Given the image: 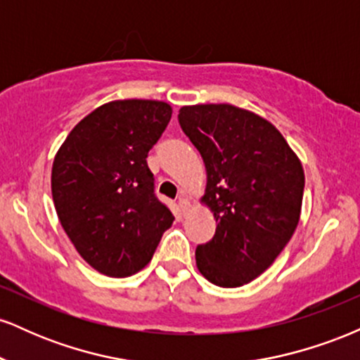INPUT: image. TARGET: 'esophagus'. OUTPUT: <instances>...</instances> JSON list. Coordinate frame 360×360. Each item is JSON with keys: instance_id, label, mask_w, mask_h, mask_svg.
<instances>
[{"instance_id": "1", "label": "esophagus", "mask_w": 360, "mask_h": 360, "mask_svg": "<svg viewBox=\"0 0 360 360\" xmlns=\"http://www.w3.org/2000/svg\"><path fill=\"white\" fill-rule=\"evenodd\" d=\"M179 206L183 212H186V210L189 208V200H188V196H186V193L179 194Z\"/></svg>"}]
</instances>
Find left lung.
I'll list each match as a JSON object with an SVG mask.
<instances>
[{
	"mask_svg": "<svg viewBox=\"0 0 360 360\" xmlns=\"http://www.w3.org/2000/svg\"><path fill=\"white\" fill-rule=\"evenodd\" d=\"M181 128L206 167L201 203L217 232L196 249L210 283L240 288L269 269L300 223L304 171L269 120L229 103L183 106Z\"/></svg>",
	"mask_w": 360,
	"mask_h": 360,
	"instance_id": "1",
	"label": "left lung"
}]
</instances>
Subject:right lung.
Segmentation results:
<instances>
[{
  "label": "right lung",
  "instance_id": "right-lung-1",
  "mask_svg": "<svg viewBox=\"0 0 360 360\" xmlns=\"http://www.w3.org/2000/svg\"><path fill=\"white\" fill-rule=\"evenodd\" d=\"M157 100H115L72 128L52 164L57 217L93 269L127 278L150 262L174 221L154 194L147 154L171 120Z\"/></svg>",
  "mask_w": 360,
  "mask_h": 360
}]
</instances>
